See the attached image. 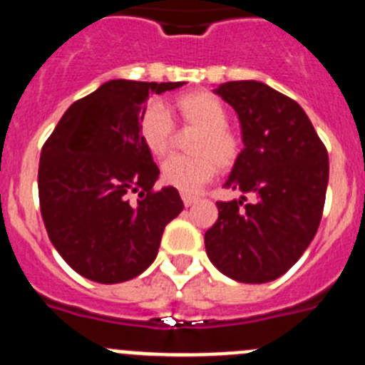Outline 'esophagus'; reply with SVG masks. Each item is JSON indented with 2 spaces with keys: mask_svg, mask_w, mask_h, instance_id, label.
<instances>
[{
  "mask_svg": "<svg viewBox=\"0 0 365 365\" xmlns=\"http://www.w3.org/2000/svg\"><path fill=\"white\" fill-rule=\"evenodd\" d=\"M180 197H182V202H185V206H192V205H195V202L199 201V197H195V195H192V193H182Z\"/></svg>",
  "mask_w": 365,
  "mask_h": 365,
  "instance_id": "1",
  "label": "esophagus"
}]
</instances>
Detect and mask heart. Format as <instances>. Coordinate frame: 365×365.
Here are the masks:
<instances>
[{"label":"heart","mask_w":365,"mask_h":365,"mask_svg":"<svg viewBox=\"0 0 365 365\" xmlns=\"http://www.w3.org/2000/svg\"><path fill=\"white\" fill-rule=\"evenodd\" d=\"M170 111L182 124L197 128V133L190 143L192 155H175L164 160L163 180L180 192L193 193L215 175L217 166L230 168L237 160L240 138L227 125L225 104L208 91L179 95ZM138 135L151 155L163 157L172 150L175 130L170 115L160 106H150L140 118Z\"/></svg>","instance_id":"heart-1"}]
</instances>
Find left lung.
Returning <instances> with one entry per match:
<instances>
[{"instance_id": "8db88e82", "label": "left lung", "mask_w": 365, "mask_h": 365, "mask_svg": "<svg viewBox=\"0 0 365 365\" xmlns=\"http://www.w3.org/2000/svg\"><path fill=\"white\" fill-rule=\"evenodd\" d=\"M237 113L243 150L225 188L240 199L219 201V217L205 234L215 269L241 283L279 278L307 250L324 212L329 157L307 113L289 96L256 80L214 89ZM245 192L255 201L245 203Z\"/></svg>"}]
</instances>
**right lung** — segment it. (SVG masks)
Segmentation results:
<instances>
[{
    "label": "right lung",
    "instance_id": "1",
    "mask_svg": "<svg viewBox=\"0 0 365 365\" xmlns=\"http://www.w3.org/2000/svg\"><path fill=\"white\" fill-rule=\"evenodd\" d=\"M180 86L109 80L74 102L43 144L41 217L58 254L83 278L122 283L143 274L185 208L173 186L153 190L159 168L138 135L150 95Z\"/></svg>",
    "mask_w": 365,
    "mask_h": 365
}]
</instances>
